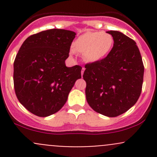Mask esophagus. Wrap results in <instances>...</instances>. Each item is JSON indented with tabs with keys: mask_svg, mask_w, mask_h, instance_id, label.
Returning a JSON list of instances; mask_svg holds the SVG:
<instances>
[{
	"mask_svg": "<svg viewBox=\"0 0 157 157\" xmlns=\"http://www.w3.org/2000/svg\"><path fill=\"white\" fill-rule=\"evenodd\" d=\"M84 71H85V68H84V67H83V68H82V71H81V75H82V76H83V72H84Z\"/></svg>",
	"mask_w": 157,
	"mask_h": 157,
	"instance_id": "esophagus-1",
	"label": "esophagus"
}]
</instances>
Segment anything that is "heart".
Here are the masks:
<instances>
[{"mask_svg": "<svg viewBox=\"0 0 157 157\" xmlns=\"http://www.w3.org/2000/svg\"><path fill=\"white\" fill-rule=\"evenodd\" d=\"M114 45L111 34L102 31H89L81 35L73 44V50L83 55L88 63H97L109 55Z\"/></svg>", "mask_w": 157, "mask_h": 157, "instance_id": "b5f03b06", "label": "heart"}]
</instances>
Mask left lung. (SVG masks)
<instances>
[{"label": "left lung", "instance_id": "obj_1", "mask_svg": "<svg viewBox=\"0 0 157 157\" xmlns=\"http://www.w3.org/2000/svg\"><path fill=\"white\" fill-rule=\"evenodd\" d=\"M106 33L114 39L109 55L85 65L86 101L96 112L116 117L127 112L140 97L144 80L141 55L136 42L118 31Z\"/></svg>", "mask_w": 157, "mask_h": 157}]
</instances>
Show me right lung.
<instances>
[{
    "label": "right lung",
    "mask_w": 157,
    "mask_h": 157,
    "mask_svg": "<svg viewBox=\"0 0 157 157\" xmlns=\"http://www.w3.org/2000/svg\"><path fill=\"white\" fill-rule=\"evenodd\" d=\"M76 33L52 29L28 37L13 63V83L17 97L31 113L47 117L56 113L67 102L82 67H68L71 43Z\"/></svg>",
    "instance_id": "obj_1"
}]
</instances>
